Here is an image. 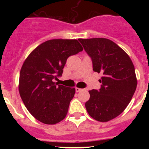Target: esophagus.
<instances>
[{
    "instance_id": "1",
    "label": "esophagus",
    "mask_w": 149,
    "mask_h": 149,
    "mask_svg": "<svg viewBox=\"0 0 149 149\" xmlns=\"http://www.w3.org/2000/svg\"><path fill=\"white\" fill-rule=\"evenodd\" d=\"M82 90V89H81V88H78V87H76L75 88V91L77 92V93H79V92H81V91Z\"/></svg>"
}]
</instances>
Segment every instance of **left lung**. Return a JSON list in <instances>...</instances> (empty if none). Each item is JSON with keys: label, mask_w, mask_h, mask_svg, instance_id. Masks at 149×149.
Listing matches in <instances>:
<instances>
[{"label": "left lung", "mask_w": 149, "mask_h": 149, "mask_svg": "<svg viewBox=\"0 0 149 149\" xmlns=\"http://www.w3.org/2000/svg\"><path fill=\"white\" fill-rule=\"evenodd\" d=\"M93 61V71L103 74L99 90H89L88 113L106 122L120 115L130 103L137 85L134 65L125 51L105 38L79 39Z\"/></svg>", "instance_id": "1"}]
</instances>
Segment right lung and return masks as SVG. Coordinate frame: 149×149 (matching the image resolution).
Segmentation results:
<instances>
[{
    "instance_id": "add662e5",
    "label": "right lung",
    "mask_w": 149,
    "mask_h": 149,
    "mask_svg": "<svg viewBox=\"0 0 149 149\" xmlns=\"http://www.w3.org/2000/svg\"><path fill=\"white\" fill-rule=\"evenodd\" d=\"M83 51L77 39H51L39 45L24 62L18 90L33 116L47 125L65 119L75 89L54 82L68 56Z\"/></svg>"
}]
</instances>
